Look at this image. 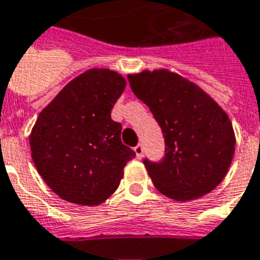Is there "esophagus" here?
I'll return each mask as SVG.
<instances>
[{
	"label": "esophagus",
	"mask_w": 260,
	"mask_h": 260,
	"mask_svg": "<svg viewBox=\"0 0 260 260\" xmlns=\"http://www.w3.org/2000/svg\"><path fill=\"white\" fill-rule=\"evenodd\" d=\"M134 152H136V156H137V158H141V156H143V152H144V148H143V145L141 144H139V145H136V147H134Z\"/></svg>",
	"instance_id": "34e87169"
}]
</instances>
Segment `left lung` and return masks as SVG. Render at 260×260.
Listing matches in <instances>:
<instances>
[{
    "label": "left lung",
    "mask_w": 260,
    "mask_h": 260,
    "mask_svg": "<svg viewBox=\"0 0 260 260\" xmlns=\"http://www.w3.org/2000/svg\"><path fill=\"white\" fill-rule=\"evenodd\" d=\"M127 78L165 139L162 159L143 161L154 186L178 202L214 190L225 178L235 152V134L227 113L200 86L168 70H144Z\"/></svg>",
    "instance_id": "left-lung-1"
}]
</instances>
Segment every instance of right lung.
Listing matches in <instances>:
<instances>
[{"label":"right lung","mask_w":260,"mask_h":260,"mask_svg":"<svg viewBox=\"0 0 260 260\" xmlns=\"http://www.w3.org/2000/svg\"><path fill=\"white\" fill-rule=\"evenodd\" d=\"M124 88L119 73L91 68L39 113L29 136L33 162L46 185L70 203H104L136 156L121 143V124L110 117Z\"/></svg>","instance_id":"add662e5"}]
</instances>
